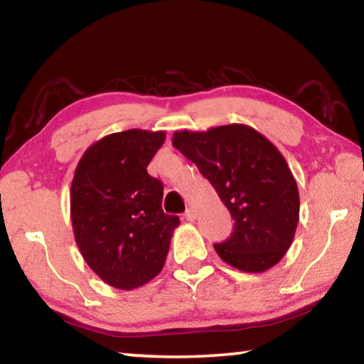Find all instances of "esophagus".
<instances>
[{
    "mask_svg": "<svg viewBox=\"0 0 364 364\" xmlns=\"http://www.w3.org/2000/svg\"><path fill=\"white\" fill-rule=\"evenodd\" d=\"M184 218H186L188 221H194L196 220V210L193 207H188L186 212H184Z\"/></svg>",
    "mask_w": 364,
    "mask_h": 364,
    "instance_id": "obj_1",
    "label": "esophagus"
}]
</instances>
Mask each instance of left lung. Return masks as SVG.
<instances>
[{
  "mask_svg": "<svg viewBox=\"0 0 364 364\" xmlns=\"http://www.w3.org/2000/svg\"><path fill=\"white\" fill-rule=\"evenodd\" d=\"M173 146L196 164L234 220L231 236L215 244L231 267L263 273L294 241L299 225V188L273 143L247 125L207 132H176Z\"/></svg>",
  "mask_w": 364,
  "mask_h": 364,
  "instance_id": "8db88e82",
  "label": "left lung"
}]
</instances>
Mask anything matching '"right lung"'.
<instances>
[{"label": "right lung", "instance_id": "right-lung-1", "mask_svg": "<svg viewBox=\"0 0 364 364\" xmlns=\"http://www.w3.org/2000/svg\"><path fill=\"white\" fill-rule=\"evenodd\" d=\"M164 141V132L112 133L86 149L73 175L78 249L104 282L122 291L156 278L180 225L176 215L164 213V184L146 170Z\"/></svg>", "mask_w": 364, "mask_h": 364}]
</instances>
